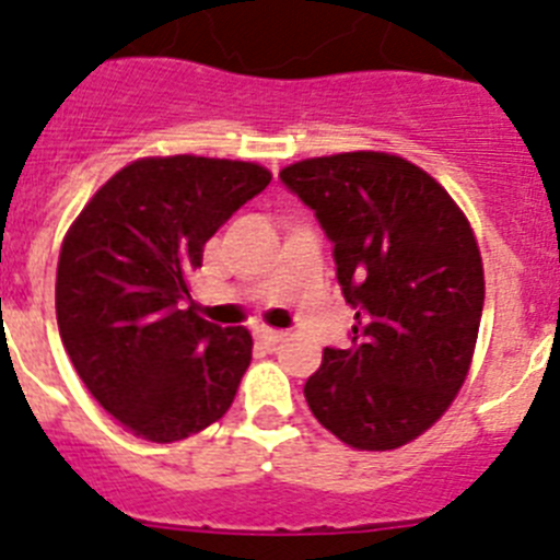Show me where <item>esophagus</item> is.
I'll list each match as a JSON object with an SVG mask.
<instances>
[{"label": "esophagus", "mask_w": 560, "mask_h": 560, "mask_svg": "<svg viewBox=\"0 0 560 560\" xmlns=\"http://www.w3.org/2000/svg\"><path fill=\"white\" fill-rule=\"evenodd\" d=\"M256 337H259V340L265 342L268 349H276L279 342L287 340V331H279V329H259V331H256Z\"/></svg>", "instance_id": "obj_1"}]
</instances>
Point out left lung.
Here are the masks:
<instances>
[{"mask_svg": "<svg viewBox=\"0 0 560 560\" xmlns=\"http://www.w3.org/2000/svg\"><path fill=\"white\" fill-rule=\"evenodd\" d=\"M335 245L357 310L346 349L306 380L312 416L354 450H399L455 401L475 354L486 279L475 231L450 192L407 159L374 150L290 164Z\"/></svg>", "mask_w": 560, "mask_h": 560, "instance_id": "left-lung-1", "label": "left lung"}]
</instances>
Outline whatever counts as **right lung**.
Masks as SVG:
<instances>
[{
	"label": "right lung",
	"instance_id": "add662e5",
	"mask_svg": "<svg viewBox=\"0 0 560 560\" xmlns=\"http://www.w3.org/2000/svg\"><path fill=\"white\" fill-rule=\"evenodd\" d=\"M273 175L250 161L139 159L105 180L67 231L58 331L94 399L144 441L173 443L225 416L250 331L184 306L203 245Z\"/></svg>",
	"mask_w": 560,
	"mask_h": 560
}]
</instances>
